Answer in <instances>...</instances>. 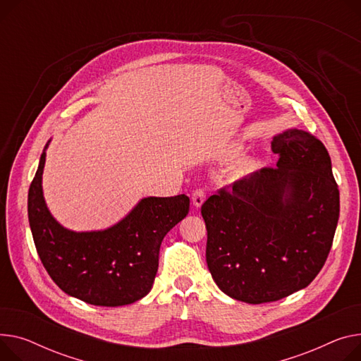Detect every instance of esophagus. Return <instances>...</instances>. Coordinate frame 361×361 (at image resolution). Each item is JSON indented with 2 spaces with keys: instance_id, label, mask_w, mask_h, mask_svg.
<instances>
[{
  "instance_id": "34e87169",
  "label": "esophagus",
  "mask_w": 361,
  "mask_h": 361,
  "mask_svg": "<svg viewBox=\"0 0 361 361\" xmlns=\"http://www.w3.org/2000/svg\"><path fill=\"white\" fill-rule=\"evenodd\" d=\"M204 200H206V191L203 188L195 190V193H193V204L196 207H200L204 203Z\"/></svg>"
}]
</instances>
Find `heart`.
<instances>
[{"mask_svg": "<svg viewBox=\"0 0 361 361\" xmlns=\"http://www.w3.org/2000/svg\"><path fill=\"white\" fill-rule=\"evenodd\" d=\"M254 168V162L252 161H239L235 166H233V174L235 176H244L247 173H250Z\"/></svg>", "mask_w": 361, "mask_h": 361, "instance_id": "heart-1", "label": "heart"}]
</instances>
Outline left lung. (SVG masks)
<instances>
[{"instance_id": "left-lung-1", "label": "left lung", "mask_w": 361, "mask_h": 361, "mask_svg": "<svg viewBox=\"0 0 361 361\" xmlns=\"http://www.w3.org/2000/svg\"><path fill=\"white\" fill-rule=\"evenodd\" d=\"M271 151L277 166L219 188L202 206L213 280L252 305L287 298L318 276L340 216L338 184L317 136L289 129Z\"/></svg>"}]
</instances>
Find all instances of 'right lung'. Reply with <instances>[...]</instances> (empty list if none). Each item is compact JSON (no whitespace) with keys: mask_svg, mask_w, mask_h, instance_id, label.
I'll list each match as a JSON object with an SVG mask.
<instances>
[{"mask_svg":"<svg viewBox=\"0 0 361 361\" xmlns=\"http://www.w3.org/2000/svg\"><path fill=\"white\" fill-rule=\"evenodd\" d=\"M44 158L43 151L29 188L27 212L47 274L66 295L95 306H123L147 296L158 271L162 239L185 218L190 199L185 195L147 197L106 231L72 232L62 228L46 207L42 191Z\"/></svg>","mask_w":361,"mask_h":361,"instance_id":"1","label":"right lung"}]
</instances>
